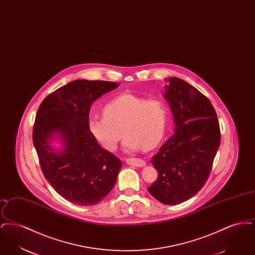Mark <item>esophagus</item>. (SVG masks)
<instances>
[{
	"mask_svg": "<svg viewBox=\"0 0 255 255\" xmlns=\"http://www.w3.org/2000/svg\"><path fill=\"white\" fill-rule=\"evenodd\" d=\"M126 162L130 165H133L136 167H144L146 165L145 161L141 158H127Z\"/></svg>",
	"mask_w": 255,
	"mask_h": 255,
	"instance_id": "1",
	"label": "esophagus"
}]
</instances>
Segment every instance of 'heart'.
<instances>
[{"label": "heart", "instance_id": "obj_1", "mask_svg": "<svg viewBox=\"0 0 255 255\" xmlns=\"http://www.w3.org/2000/svg\"><path fill=\"white\" fill-rule=\"evenodd\" d=\"M167 115L165 103L158 98L122 95L104 106L102 117L91 118L88 128L97 142L109 151L116 150L123 132L124 150L135 152L158 145L165 133Z\"/></svg>", "mask_w": 255, "mask_h": 255}]
</instances>
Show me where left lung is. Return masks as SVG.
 <instances>
[{"label":"left lung","mask_w":255,"mask_h":255,"mask_svg":"<svg viewBox=\"0 0 255 255\" xmlns=\"http://www.w3.org/2000/svg\"><path fill=\"white\" fill-rule=\"evenodd\" d=\"M168 101L175 133L152 157L158 179L148 191L164 205H178L205 185L220 145V126L209 99L181 78L169 77Z\"/></svg>","instance_id":"obj_1"}]
</instances>
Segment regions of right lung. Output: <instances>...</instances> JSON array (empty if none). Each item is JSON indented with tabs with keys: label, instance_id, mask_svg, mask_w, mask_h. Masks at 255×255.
Returning a JSON list of instances; mask_svg holds the SVG:
<instances>
[{
	"label": "right lung",
	"instance_id": "add662e5",
	"mask_svg": "<svg viewBox=\"0 0 255 255\" xmlns=\"http://www.w3.org/2000/svg\"><path fill=\"white\" fill-rule=\"evenodd\" d=\"M118 83L74 80L46 97L37 112L32 140L41 169L53 189L78 206L101 202L115 186L122 160L89 132L92 104ZM58 140L61 148L50 143Z\"/></svg>",
	"mask_w": 255,
	"mask_h": 255
}]
</instances>
